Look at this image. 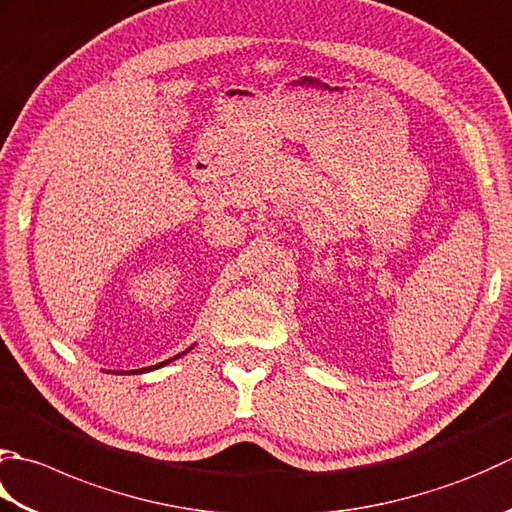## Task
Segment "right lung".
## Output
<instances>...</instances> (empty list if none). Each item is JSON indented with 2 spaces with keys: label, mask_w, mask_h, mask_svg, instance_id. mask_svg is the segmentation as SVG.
<instances>
[{
  "label": "right lung",
  "mask_w": 512,
  "mask_h": 512,
  "mask_svg": "<svg viewBox=\"0 0 512 512\" xmlns=\"http://www.w3.org/2000/svg\"><path fill=\"white\" fill-rule=\"evenodd\" d=\"M188 350H193V346H190ZM188 350H184V353H179V355H175V357H170V359H166V362H162V364H157V366H150L148 370H155V368H162V366H166V364H170V362H175V359H179V357H182V355H186L188 353ZM126 373V370H115V375H124ZM128 373H146V368H142V370H128Z\"/></svg>",
  "instance_id": "1"
}]
</instances>
